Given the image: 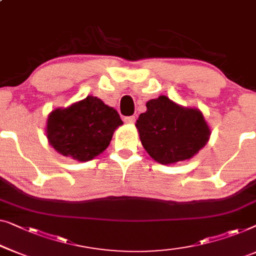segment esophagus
<instances>
[{
  "label": "esophagus",
  "instance_id": "34e87169",
  "mask_svg": "<svg viewBox=\"0 0 256 256\" xmlns=\"http://www.w3.org/2000/svg\"><path fill=\"white\" fill-rule=\"evenodd\" d=\"M124 120L126 124H135L136 118H135L134 116H126Z\"/></svg>",
  "mask_w": 256,
  "mask_h": 256
}]
</instances>
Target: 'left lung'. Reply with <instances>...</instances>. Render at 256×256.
I'll return each mask as SVG.
<instances>
[{
  "label": "left lung",
  "instance_id": "obj_1",
  "mask_svg": "<svg viewBox=\"0 0 256 256\" xmlns=\"http://www.w3.org/2000/svg\"><path fill=\"white\" fill-rule=\"evenodd\" d=\"M135 126L146 152L164 165L192 158L210 136L198 110L184 108L165 96L148 102L146 112L140 114Z\"/></svg>",
  "mask_w": 256,
  "mask_h": 256
}]
</instances>
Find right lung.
<instances>
[{"mask_svg": "<svg viewBox=\"0 0 256 256\" xmlns=\"http://www.w3.org/2000/svg\"><path fill=\"white\" fill-rule=\"evenodd\" d=\"M122 124L113 107L88 96L68 108H58L50 114L48 142L61 154L88 162L110 146L114 130Z\"/></svg>", "mask_w": 256, "mask_h": 256, "instance_id": "right-lung-1", "label": "right lung"}]
</instances>
